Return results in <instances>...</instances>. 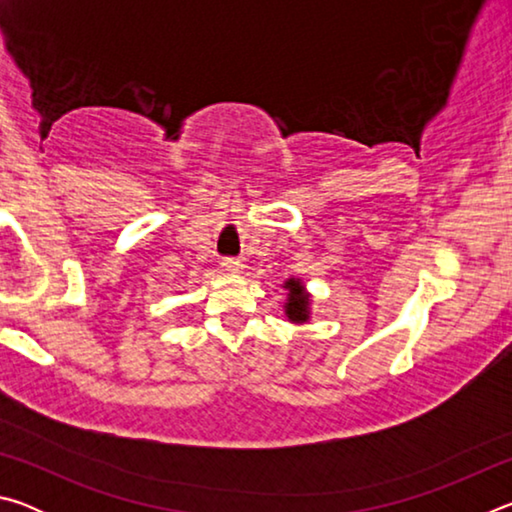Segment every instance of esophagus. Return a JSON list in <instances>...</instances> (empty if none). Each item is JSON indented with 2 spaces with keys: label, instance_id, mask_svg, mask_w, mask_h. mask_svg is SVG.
<instances>
[{
  "label": "esophagus",
  "instance_id": "esophagus-1",
  "mask_svg": "<svg viewBox=\"0 0 512 512\" xmlns=\"http://www.w3.org/2000/svg\"><path fill=\"white\" fill-rule=\"evenodd\" d=\"M221 268L228 273H239L241 268H244V264H241L235 257H225V259H221Z\"/></svg>",
  "mask_w": 512,
  "mask_h": 512
}]
</instances>
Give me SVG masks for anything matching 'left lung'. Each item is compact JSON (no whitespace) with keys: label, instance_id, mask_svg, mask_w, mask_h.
<instances>
[{"label":"left lung","instance_id":"1","mask_svg":"<svg viewBox=\"0 0 512 512\" xmlns=\"http://www.w3.org/2000/svg\"><path fill=\"white\" fill-rule=\"evenodd\" d=\"M284 289H287V302H284V316L289 318V323H309L311 318V296L305 289V284L298 277H289L284 282Z\"/></svg>","mask_w":512,"mask_h":512}]
</instances>
